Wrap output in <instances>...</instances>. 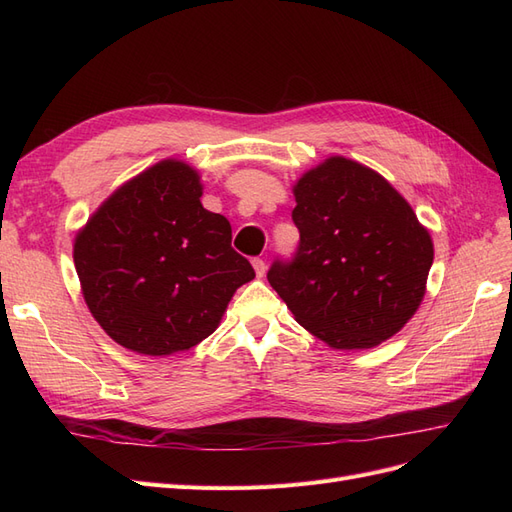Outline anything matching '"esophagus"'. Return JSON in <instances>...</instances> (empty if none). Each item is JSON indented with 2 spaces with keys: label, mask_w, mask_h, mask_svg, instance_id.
I'll use <instances>...</instances> for the list:
<instances>
[{
  "label": "esophagus",
  "mask_w": 512,
  "mask_h": 512,
  "mask_svg": "<svg viewBox=\"0 0 512 512\" xmlns=\"http://www.w3.org/2000/svg\"><path fill=\"white\" fill-rule=\"evenodd\" d=\"M252 265H254V271H256L258 277L265 275V271H267V262H265V260H262V258H254Z\"/></svg>",
  "instance_id": "esophagus-1"
}]
</instances>
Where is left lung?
I'll return each mask as SVG.
<instances>
[{
  "mask_svg": "<svg viewBox=\"0 0 512 512\" xmlns=\"http://www.w3.org/2000/svg\"><path fill=\"white\" fill-rule=\"evenodd\" d=\"M299 245L267 273L301 327L333 348L393 337L423 301L429 232L393 185L363 164L329 158L294 185Z\"/></svg>",
  "mask_w": 512,
  "mask_h": 512,
  "instance_id": "left-lung-1",
  "label": "left lung"
}]
</instances>
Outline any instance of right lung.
I'll list each match as a JSON object with an SVG mask.
<instances>
[{
  "label": "right lung",
  "mask_w": 512,
  "mask_h": 512,
  "mask_svg": "<svg viewBox=\"0 0 512 512\" xmlns=\"http://www.w3.org/2000/svg\"><path fill=\"white\" fill-rule=\"evenodd\" d=\"M198 173L164 160L91 215L74 241L83 297L123 348L162 356L190 350L222 320L232 294L254 280L232 250V228L200 205Z\"/></svg>",
  "instance_id": "obj_1"
}]
</instances>
